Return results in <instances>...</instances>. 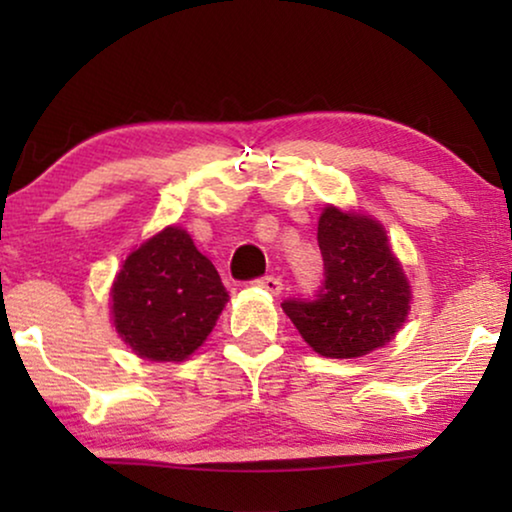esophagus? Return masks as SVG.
I'll return each instance as SVG.
<instances>
[{
    "label": "esophagus",
    "mask_w": 512,
    "mask_h": 512,
    "mask_svg": "<svg viewBox=\"0 0 512 512\" xmlns=\"http://www.w3.org/2000/svg\"><path fill=\"white\" fill-rule=\"evenodd\" d=\"M254 284H256V286H261V289H265V291H270V293H282V289H284L282 279L275 277V275L258 277V279H254Z\"/></svg>",
    "instance_id": "obj_1"
}]
</instances>
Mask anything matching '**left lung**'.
<instances>
[{
  "label": "left lung",
  "instance_id": "obj_1",
  "mask_svg": "<svg viewBox=\"0 0 512 512\" xmlns=\"http://www.w3.org/2000/svg\"><path fill=\"white\" fill-rule=\"evenodd\" d=\"M317 240L324 282L312 298L282 307L314 352L354 359L394 338L410 310V284L391 254L387 233L368 216L328 207Z\"/></svg>",
  "mask_w": 512,
  "mask_h": 512
}]
</instances>
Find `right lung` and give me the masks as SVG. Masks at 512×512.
Here are the masks:
<instances>
[{
	"label": "right lung",
	"mask_w": 512,
	"mask_h": 512,
	"mask_svg": "<svg viewBox=\"0 0 512 512\" xmlns=\"http://www.w3.org/2000/svg\"><path fill=\"white\" fill-rule=\"evenodd\" d=\"M226 300L219 272L181 228H165L132 251L111 289L116 331L149 361L193 354Z\"/></svg>",
	"instance_id": "obj_1"
}]
</instances>
